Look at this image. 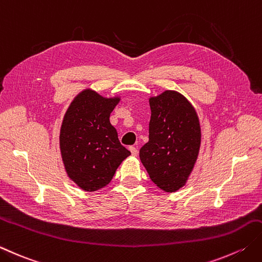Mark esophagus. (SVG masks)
<instances>
[{
	"label": "esophagus",
	"instance_id": "34e87169",
	"mask_svg": "<svg viewBox=\"0 0 262 262\" xmlns=\"http://www.w3.org/2000/svg\"><path fill=\"white\" fill-rule=\"evenodd\" d=\"M129 150H130V152H132V156H134V157L137 156L138 152H137V148H136L135 146H130Z\"/></svg>",
	"mask_w": 262,
	"mask_h": 262
}]
</instances>
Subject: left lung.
Masks as SVG:
<instances>
[{"mask_svg": "<svg viewBox=\"0 0 262 262\" xmlns=\"http://www.w3.org/2000/svg\"><path fill=\"white\" fill-rule=\"evenodd\" d=\"M151 120L148 142L140 159L151 181L165 192L185 185L201 145V127L194 106L176 91H165L148 99Z\"/></svg>", "mask_w": 262, "mask_h": 262, "instance_id": "obj_1", "label": "left lung"}]
</instances>
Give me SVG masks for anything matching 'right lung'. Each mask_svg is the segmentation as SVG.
<instances>
[{"instance_id": "obj_1", "label": "right lung", "mask_w": 262, "mask_h": 262, "mask_svg": "<svg viewBox=\"0 0 262 262\" xmlns=\"http://www.w3.org/2000/svg\"><path fill=\"white\" fill-rule=\"evenodd\" d=\"M120 96L104 97L86 89L67 109L60 129V151L68 177L86 192L111 182L117 168L130 156L120 144L110 114Z\"/></svg>"}]
</instances>
